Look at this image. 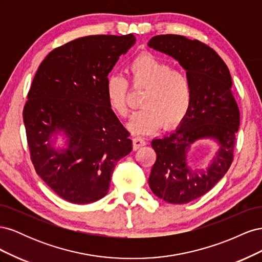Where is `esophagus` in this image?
Instances as JSON below:
<instances>
[{"label": "esophagus", "mask_w": 262, "mask_h": 262, "mask_svg": "<svg viewBox=\"0 0 262 262\" xmlns=\"http://www.w3.org/2000/svg\"><path fill=\"white\" fill-rule=\"evenodd\" d=\"M145 144H146V141L144 139H142L140 137L133 139V148L134 149H139L140 147H142Z\"/></svg>", "instance_id": "esophagus-1"}]
</instances>
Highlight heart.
Here are the masks:
<instances>
[{
  "label": "heart",
  "mask_w": 262,
  "mask_h": 262,
  "mask_svg": "<svg viewBox=\"0 0 262 262\" xmlns=\"http://www.w3.org/2000/svg\"><path fill=\"white\" fill-rule=\"evenodd\" d=\"M128 72L136 89H145L141 99L143 107L132 115L129 130L136 134H147L162 124L165 129L178 125L187 115L192 99V85L188 74L172 70L169 63L150 53L134 58L128 66ZM105 94L113 112L121 117L128 116V81L124 76H108Z\"/></svg>",
  "instance_id": "b5f03b06"
}]
</instances>
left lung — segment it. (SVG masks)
I'll return each instance as SVG.
<instances>
[{
    "instance_id": "obj_1",
    "label": "left lung",
    "mask_w": 262,
    "mask_h": 262,
    "mask_svg": "<svg viewBox=\"0 0 262 262\" xmlns=\"http://www.w3.org/2000/svg\"><path fill=\"white\" fill-rule=\"evenodd\" d=\"M147 46L178 61L192 85L191 104L178 128L152 141L157 157L148 178L156 196L184 204L210 191L233 162L239 110L232 93V76L220 55L199 40L160 35ZM207 139L217 143L216 154L207 169H193L188 150L195 141Z\"/></svg>"
}]
</instances>
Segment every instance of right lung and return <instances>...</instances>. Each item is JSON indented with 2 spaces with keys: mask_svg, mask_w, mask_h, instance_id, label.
<instances>
[{
  "mask_svg": "<svg viewBox=\"0 0 262 262\" xmlns=\"http://www.w3.org/2000/svg\"><path fill=\"white\" fill-rule=\"evenodd\" d=\"M134 43L132 34L81 37L51 51L34 77L23 114L31 162L39 177L71 203L104 198L115 166L132 150L105 85Z\"/></svg>",
  "mask_w": 262,
  "mask_h": 262,
  "instance_id": "obj_1",
  "label": "right lung"
}]
</instances>
